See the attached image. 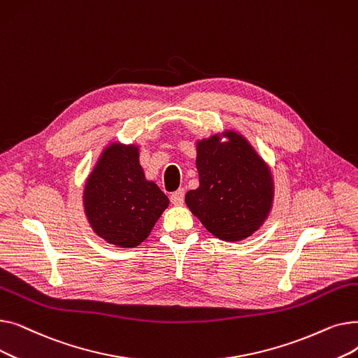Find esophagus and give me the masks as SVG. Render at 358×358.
I'll return each mask as SVG.
<instances>
[{
	"instance_id": "esophagus-1",
	"label": "esophagus",
	"mask_w": 358,
	"mask_h": 358,
	"mask_svg": "<svg viewBox=\"0 0 358 358\" xmlns=\"http://www.w3.org/2000/svg\"><path fill=\"white\" fill-rule=\"evenodd\" d=\"M169 200H171L174 206H181L184 203V190L182 189L176 190L171 196H169Z\"/></svg>"
}]
</instances>
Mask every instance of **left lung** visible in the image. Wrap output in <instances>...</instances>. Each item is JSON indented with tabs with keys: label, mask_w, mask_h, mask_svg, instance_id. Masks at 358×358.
Masks as SVG:
<instances>
[{
	"label": "left lung",
	"mask_w": 358,
	"mask_h": 358,
	"mask_svg": "<svg viewBox=\"0 0 358 358\" xmlns=\"http://www.w3.org/2000/svg\"><path fill=\"white\" fill-rule=\"evenodd\" d=\"M228 142L212 136L197 143L200 185L185 203L204 228L223 241H242L268 216L273 180L266 164L236 131Z\"/></svg>",
	"instance_id": "obj_1"
}]
</instances>
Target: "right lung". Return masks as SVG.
<instances>
[{"instance_id": "add662e5", "label": "right lung", "mask_w": 358, "mask_h": 358, "mask_svg": "<svg viewBox=\"0 0 358 358\" xmlns=\"http://www.w3.org/2000/svg\"><path fill=\"white\" fill-rule=\"evenodd\" d=\"M168 204L159 187L145 180L134 145H110L84 190V208L94 232L123 248L143 242Z\"/></svg>"}]
</instances>
